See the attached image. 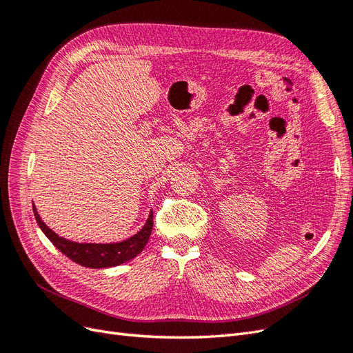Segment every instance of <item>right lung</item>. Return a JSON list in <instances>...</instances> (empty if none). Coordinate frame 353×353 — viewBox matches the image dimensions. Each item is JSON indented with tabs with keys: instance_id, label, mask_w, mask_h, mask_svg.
<instances>
[{
	"instance_id": "right-lung-1",
	"label": "right lung",
	"mask_w": 353,
	"mask_h": 353,
	"mask_svg": "<svg viewBox=\"0 0 353 353\" xmlns=\"http://www.w3.org/2000/svg\"><path fill=\"white\" fill-rule=\"evenodd\" d=\"M32 208H34V215L39 228L48 237V240L54 244L63 254L68 256L69 259L82 266H87V268H109V266H117L131 261L137 254H140L143 252L153 230V212H150L145 225L138 231L135 236H132L131 239H126L125 241L110 244L74 243L59 237L54 231H51L39 218L35 205H32Z\"/></svg>"
}]
</instances>
